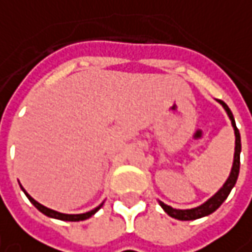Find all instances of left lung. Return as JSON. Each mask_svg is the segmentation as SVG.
Listing matches in <instances>:
<instances>
[{"instance_id":"obj_1","label":"left lung","mask_w":252,"mask_h":252,"mask_svg":"<svg viewBox=\"0 0 252 252\" xmlns=\"http://www.w3.org/2000/svg\"><path fill=\"white\" fill-rule=\"evenodd\" d=\"M220 104L224 107L225 113L228 115V118L231 120V126L234 128V134H235V151H234V162H233V168H231V172H230V176L228 179L225 181V183L223 185V188L220 190L217 191L214 194L213 197H210L206 203H203L202 206H197L194 209H188V210H178V209H173L165 203L159 202V204L162 206V209L169 214L170 217L173 219H178V220H196V219H200V217H204V216H209L213 212H216L225 199L227 196L230 194L231 189L234 188L235 182H237V178H238V172H240V152H241V138H240V131L235 126L234 117H233V113L231 110L228 108V105L225 104L224 101L221 100H217Z\"/></svg>"}]
</instances>
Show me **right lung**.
<instances>
[{
  "label": "right lung",
  "instance_id": "add662e5",
  "mask_svg": "<svg viewBox=\"0 0 252 252\" xmlns=\"http://www.w3.org/2000/svg\"><path fill=\"white\" fill-rule=\"evenodd\" d=\"M21 189L24 190V188L21 186ZM24 193L27 194V197L29 199V202L32 203L36 209H38L40 213H43L45 216H48V217H52V219H58V220H63V221H82V220H86V219H89V217H92L103 204H100L98 207H95L94 210H90V212H87V213H83V214H64V213H59V212H55V210H52V209H48V207H45V206H42L40 203H38L35 199H32L29 194H28L27 191L24 190Z\"/></svg>",
  "mask_w": 252,
  "mask_h": 252
}]
</instances>
